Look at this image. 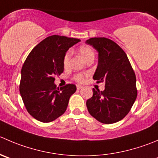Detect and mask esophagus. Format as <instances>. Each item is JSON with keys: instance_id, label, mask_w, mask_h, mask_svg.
I'll return each mask as SVG.
<instances>
[{"instance_id": "1", "label": "esophagus", "mask_w": 158, "mask_h": 158, "mask_svg": "<svg viewBox=\"0 0 158 158\" xmlns=\"http://www.w3.org/2000/svg\"><path fill=\"white\" fill-rule=\"evenodd\" d=\"M76 88H77V89H78V90H79V89H81L82 88V85H77V86H76Z\"/></svg>"}]
</instances>
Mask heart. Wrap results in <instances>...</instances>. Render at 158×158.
<instances>
[{
  "mask_svg": "<svg viewBox=\"0 0 158 158\" xmlns=\"http://www.w3.org/2000/svg\"><path fill=\"white\" fill-rule=\"evenodd\" d=\"M79 52L81 55L82 58L85 59V61L89 60L90 59H94L95 53L93 52V49L89 46V45H82L81 46H79ZM72 56V52L70 50L67 51L65 52V56L63 57V61H62V63H63V66L65 69H67L69 66V62H70V59H71ZM89 74L88 73H78V74L75 75L73 79L76 82H79V83H83L85 81L86 78L88 77Z\"/></svg>",
  "mask_w": 158,
  "mask_h": 158,
  "instance_id": "b5f03b06",
  "label": "heart"
}]
</instances>
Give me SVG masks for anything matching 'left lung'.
<instances>
[{"label":"left lung","instance_id":"8db88e82","mask_svg":"<svg viewBox=\"0 0 158 158\" xmlns=\"http://www.w3.org/2000/svg\"><path fill=\"white\" fill-rule=\"evenodd\" d=\"M85 43L98 52V66L93 79L104 82L103 91L96 90L86 101L92 116L102 123H114L127 115L137 96L136 76L125 52L106 38H91Z\"/></svg>","mask_w":158,"mask_h":158}]
</instances>
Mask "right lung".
Segmentation results:
<instances>
[{
  "label": "right lung",
  "instance_id": "add662e5",
  "mask_svg": "<svg viewBox=\"0 0 158 158\" xmlns=\"http://www.w3.org/2000/svg\"><path fill=\"white\" fill-rule=\"evenodd\" d=\"M78 38L52 35L38 43L27 56L21 69L19 90L26 110L35 119L52 122L66 110L76 92L74 84L56 87L55 77L64 70L63 57Z\"/></svg>",
  "mask_w": 158,
  "mask_h": 158
}]
</instances>
